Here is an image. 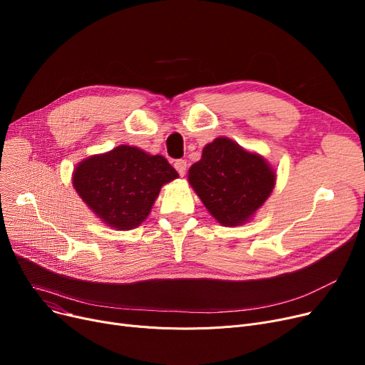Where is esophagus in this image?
Here are the masks:
<instances>
[{
	"label": "esophagus",
	"mask_w": 365,
	"mask_h": 365,
	"mask_svg": "<svg viewBox=\"0 0 365 365\" xmlns=\"http://www.w3.org/2000/svg\"><path fill=\"white\" fill-rule=\"evenodd\" d=\"M175 168L178 170V173H179L180 176H183L185 173H186L187 164H186V161H185V160H176V163H175Z\"/></svg>",
	"instance_id": "obj_1"
}]
</instances>
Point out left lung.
Masks as SVG:
<instances>
[{
  "label": "left lung",
  "mask_w": 365,
  "mask_h": 365,
  "mask_svg": "<svg viewBox=\"0 0 365 365\" xmlns=\"http://www.w3.org/2000/svg\"><path fill=\"white\" fill-rule=\"evenodd\" d=\"M275 176L262 155L245 150L227 138L205 145L201 160L187 171L195 194L223 226L250 220L272 194Z\"/></svg>",
  "instance_id": "8db88e82"
}]
</instances>
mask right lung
<instances>
[{
    "label": "right lung",
    "mask_w": 365,
    "mask_h": 365,
    "mask_svg": "<svg viewBox=\"0 0 365 365\" xmlns=\"http://www.w3.org/2000/svg\"><path fill=\"white\" fill-rule=\"evenodd\" d=\"M178 178V171L163 155L120 145L83 160L73 170L72 183L102 222L127 231L149 216L163 185Z\"/></svg>",
    "instance_id": "right-lung-1"
}]
</instances>
